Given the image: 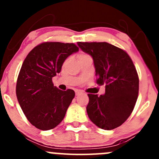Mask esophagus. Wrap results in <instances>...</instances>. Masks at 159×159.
Masks as SVG:
<instances>
[{"label":"esophagus","mask_w":159,"mask_h":159,"mask_svg":"<svg viewBox=\"0 0 159 159\" xmlns=\"http://www.w3.org/2000/svg\"><path fill=\"white\" fill-rule=\"evenodd\" d=\"M81 93H82V91L81 90H75V94L77 95H79V94H81Z\"/></svg>","instance_id":"esophagus-1"}]
</instances>
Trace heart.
Here are the masks:
<instances>
[{
  "label": "heart",
  "instance_id": "b5f03b06",
  "mask_svg": "<svg viewBox=\"0 0 159 159\" xmlns=\"http://www.w3.org/2000/svg\"><path fill=\"white\" fill-rule=\"evenodd\" d=\"M87 56H88V55H87V54H79V56H78V59H79V58H81V57H87Z\"/></svg>",
  "mask_w": 159,
  "mask_h": 159
}]
</instances>
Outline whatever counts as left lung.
<instances>
[{"instance_id": "1", "label": "left lung", "mask_w": 159, "mask_h": 159, "mask_svg": "<svg viewBox=\"0 0 159 159\" xmlns=\"http://www.w3.org/2000/svg\"><path fill=\"white\" fill-rule=\"evenodd\" d=\"M91 56L96 83L105 85V94H88L87 112L95 125L105 130L120 126L132 114L139 90V78L126 52L107 43H78Z\"/></svg>"}]
</instances>
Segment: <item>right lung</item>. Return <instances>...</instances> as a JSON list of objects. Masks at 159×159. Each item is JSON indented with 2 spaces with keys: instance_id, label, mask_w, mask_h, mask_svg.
Masks as SVG:
<instances>
[{
  "instance_id": "obj_1",
  "label": "right lung",
  "mask_w": 159,
  "mask_h": 159,
  "mask_svg": "<svg viewBox=\"0 0 159 159\" xmlns=\"http://www.w3.org/2000/svg\"><path fill=\"white\" fill-rule=\"evenodd\" d=\"M79 48L73 43H44L33 48L24 61L16 84V96L33 125L47 131L61 123L75 97L74 90L54 87L65 60Z\"/></svg>"
}]
</instances>
